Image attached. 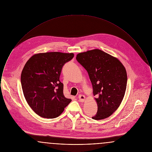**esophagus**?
Wrapping results in <instances>:
<instances>
[{
  "instance_id": "obj_1",
  "label": "esophagus",
  "mask_w": 152,
  "mask_h": 152,
  "mask_svg": "<svg viewBox=\"0 0 152 152\" xmlns=\"http://www.w3.org/2000/svg\"><path fill=\"white\" fill-rule=\"evenodd\" d=\"M78 99L80 100V102H84V101L85 100V96L83 94H80L78 96Z\"/></svg>"
}]
</instances>
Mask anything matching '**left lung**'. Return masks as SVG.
<instances>
[{
	"label": "left lung",
	"instance_id": "left-lung-1",
	"mask_svg": "<svg viewBox=\"0 0 152 152\" xmlns=\"http://www.w3.org/2000/svg\"><path fill=\"white\" fill-rule=\"evenodd\" d=\"M77 61L87 71L97 104V112L93 119L110 116L121 104L127 86L126 70L117 58L100 50L80 53Z\"/></svg>",
	"mask_w": 152,
	"mask_h": 152
}]
</instances>
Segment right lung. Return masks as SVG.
I'll list each match as a JSON object with an SVG mask.
<instances>
[{
    "instance_id": "obj_1",
    "label": "right lung",
    "mask_w": 152,
    "mask_h": 152,
    "mask_svg": "<svg viewBox=\"0 0 152 152\" xmlns=\"http://www.w3.org/2000/svg\"><path fill=\"white\" fill-rule=\"evenodd\" d=\"M74 56L72 53H40L26 63L20 76L23 95L31 108L41 117L57 118L71 102L63 94L59 78L63 66Z\"/></svg>"
}]
</instances>
